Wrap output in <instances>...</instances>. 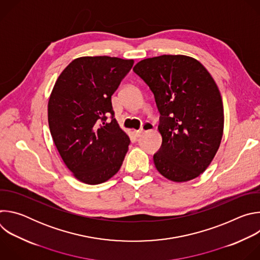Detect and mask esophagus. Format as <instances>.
<instances>
[{"label": "esophagus", "instance_id": "esophagus-1", "mask_svg": "<svg viewBox=\"0 0 260 260\" xmlns=\"http://www.w3.org/2000/svg\"><path fill=\"white\" fill-rule=\"evenodd\" d=\"M144 126H146L147 128H151V127H152L150 124H145ZM143 132H144V129H143V128H142V129H139V131H134V135H135L137 138H139V137H141V136H142Z\"/></svg>", "mask_w": 260, "mask_h": 260}]
</instances>
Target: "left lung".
<instances>
[{
  "label": "left lung",
  "instance_id": "left-lung-1",
  "mask_svg": "<svg viewBox=\"0 0 260 260\" xmlns=\"http://www.w3.org/2000/svg\"><path fill=\"white\" fill-rule=\"evenodd\" d=\"M154 94L162 137L153 155L157 171L169 180L199 177L213 160L223 134L220 91L207 69L186 55L146 58L133 69Z\"/></svg>",
  "mask_w": 260,
  "mask_h": 260
}]
</instances>
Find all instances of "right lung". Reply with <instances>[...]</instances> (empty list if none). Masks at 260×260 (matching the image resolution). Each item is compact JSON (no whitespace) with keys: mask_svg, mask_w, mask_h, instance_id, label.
Listing matches in <instances>:
<instances>
[{"mask_svg":"<svg viewBox=\"0 0 260 260\" xmlns=\"http://www.w3.org/2000/svg\"><path fill=\"white\" fill-rule=\"evenodd\" d=\"M133 64L118 57H79L54 84L48 102L50 133L63 162L83 183L113 177L127 152L131 141L114 118L111 96Z\"/></svg>","mask_w":260,"mask_h":260,"instance_id":"add662e5","label":"right lung"}]
</instances>
